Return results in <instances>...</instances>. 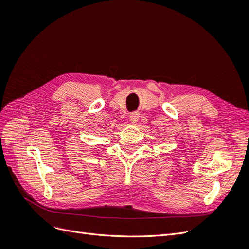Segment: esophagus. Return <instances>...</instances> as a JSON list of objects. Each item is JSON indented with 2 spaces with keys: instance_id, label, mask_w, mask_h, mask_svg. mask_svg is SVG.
Instances as JSON below:
<instances>
[{
  "instance_id": "esophagus-1",
  "label": "esophagus",
  "mask_w": 249,
  "mask_h": 249,
  "mask_svg": "<svg viewBox=\"0 0 249 249\" xmlns=\"http://www.w3.org/2000/svg\"><path fill=\"white\" fill-rule=\"evenodd\" d=\"M129 119H130V122H131L132 124H137L138 119H139V113H137V112L132 113V114H130Z\"/></svg>"
}]
</instances>
